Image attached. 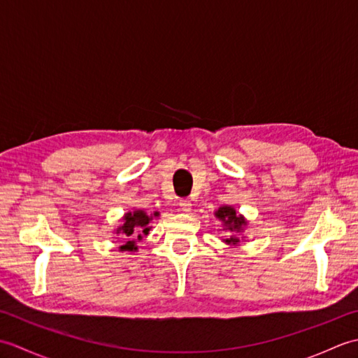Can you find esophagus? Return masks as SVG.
Masks as SVG:
<instances>
[{
	"label": "esophagus",
	"mask_w": 358,
	"mask_h": 358,
	"mask_svg": "<svg viewBox=\"0 0 358 358\" xmlns=\"http://www.w3.org/2000/svg\"><path fill=\"white\" fill-rule=\"evenodd\" d=\"M180 208L183 212H191V209H192L191 200H180Z\"/></svg>",
	"instance_id": "esophagus-1"
}]
</instances>
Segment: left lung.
<instances>
[{
    "label": "left lung",
    "mask_w": 358,
    "mask_h": 358,
    "mask_svg": "<svg viewBox=\"0 0 358 358\" xmlns=\"http://www.w3.org/2000/svg\"><path fill=\"white\" fill-rule=\"evenodd\" d=\"M215 217L223 223L224 231H229L234 234V235H229L227 238H223L226 245H231V246L240 245L241 238L237 234L245 231V226L248 224L245 217L238 215L237 210H235L232 206H222L215 212Z\"/></svg>",
    "instance_id": "left-lung-1"
}]
</instances>
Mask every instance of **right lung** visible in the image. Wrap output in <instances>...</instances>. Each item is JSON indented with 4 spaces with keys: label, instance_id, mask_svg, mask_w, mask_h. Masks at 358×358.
I'll list each match as a JSON object with an SVG mask.
<instances>
[{
    "label": "right lung",
    "instance_id": "obj_1",
    "mask_svg": "<svg viewBox=\"0 0 358 358\" xmlns=\"http://www.w3.org/2000/svg\"><path fill=\"white\" fill-rule=\"evenodd\" d=\"M154 217H158V212H155ZM150 220L146 212L141 209H135L132 212H127L123 217V223L117 229V234L121 235V240H124V245L120 246L121 250H129L134 252L136 248V240H141L143 235H148L150 231Z\"/></svg>",
    "mask_w": 358,
    "mask_h": 358
}]
</instances>
